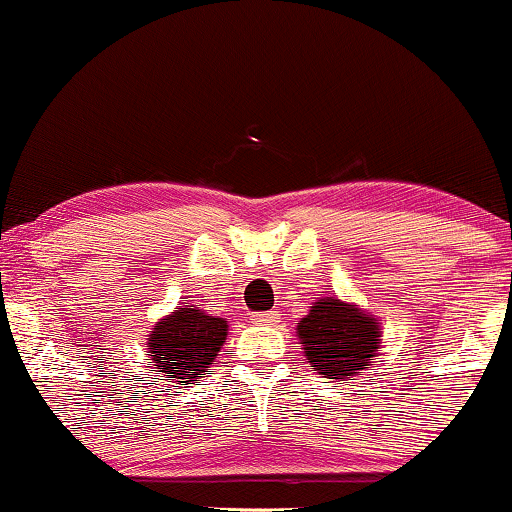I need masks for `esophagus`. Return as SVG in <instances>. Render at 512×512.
<instances>
[{
    "mask_svg": "<svg viewBox=\"0 0 512 512\" xmlns=\"http://www.w3.org/2000/svg\"><path fill=\"white\" fill-rule=\"evenodd\" d=\"M251 323L261 325V327H273V325L280 323V313H277V311L254 313V315H251Z\"/></svg>",
    "mask_w": 512,
    "mask_h": 512,
    "instance_id": "34e87169",
    "label": "esophagus"
}]
</instances>
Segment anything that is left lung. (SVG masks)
Wrapping results in <instances>:
<instances>
[{
  "instance_id": "left-lung-1",
  "label": "left lung",
  "mask_w": 512,
  "mask_h": 512,
  "mask_svg": "<svg viewBox=\"0 0 512 512\" xmlns=\"http://www.w3.org/2000/svg\"><path fill=\"white\" fill-rule=\"evenodd\" d=\"M382 323L356 304L323 296L296 323L306 363L327 377L344 382L372 365L382 346Z\"/></svg>"
}]
</instances>
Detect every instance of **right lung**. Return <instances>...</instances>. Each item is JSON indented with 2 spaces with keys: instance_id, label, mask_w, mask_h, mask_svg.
<instances>
[{
  "instance_id": "add662e5",
  "label": "right lung",
  "mask_w": 512,
  "mask_h": 512,
  "mask_svg": "<svg viewBox=\"0 0 512 512\" xmlns=\"http://www.w3.org/2000/svg\"><path fill=\"white\" fill-rule=\"evenodd\" d=\"M227 339V320L201 311L197 306H182L151 327L147 339V361L159 375L175 382H197L211 372L218 351Z\"/></svg>"
}]
</instances>
